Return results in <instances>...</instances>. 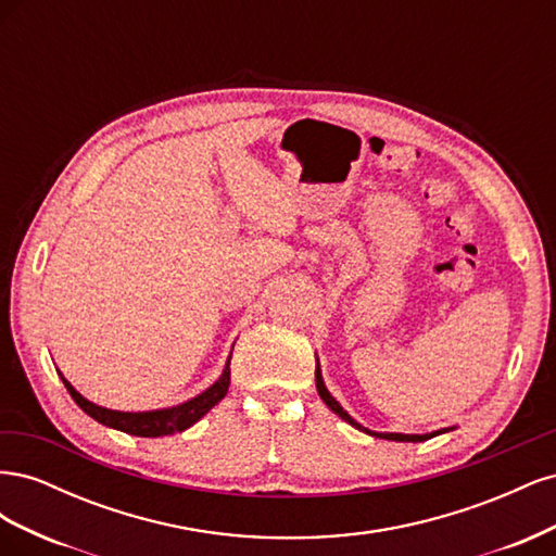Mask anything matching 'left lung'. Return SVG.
Masks as SVG:
<instances>
[{"label": "left lung", "mask_w": 556, "mask_h": 556, "mask_svg": "<svg viewBox=\"0 0 556 556\" xmlns=\"http://www.w3.org/2000/svg\"><path fill=\"white\" fill-rule=\"evenodd\" d=\"M315 387H317V394H319V399H323L327 406H329V410H333L336 415H339L341 419H345L348 425H352L355 429H359V431H364V433H368V435H376V439H387V441H401V443H422V441H427V439H433V435H439V433H445V431H450V429H439V431H431V433H382V431H371V429H366V427H362L357 419H352L350 415H348V410H343V406L339 401H336L331 394H329V390L325 387V380H323V371H319V362L315 359ZM454 429V427H452Z\"/></svg>", "instance_id": "left-lung-1"}]
</instances>
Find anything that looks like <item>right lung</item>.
<instances>
[{"label":"right lung","instance_id":"right-lung-1","mask_svg":"<svg viewBox=\"0 0 556 556\" xmlns=\"http://www.w3.org/2000/svg\"><path fill=\"white\" fill-rule=\"evenodd\" d=\"M231 359V357H229ZM229 359L223 368V376L217 378L208 390L197 394L194 399L178 403V406L172 408H160V410H146V413H123V410H111L102 408L97 403L88 401L83 394L74 390V384L66 380L60 371V378L66 387V392L72 394V399L78 403L80 410H86L92 419H97L99 425H106L111 429L125 431L131 435H141V439H157V435H169L190 429L194 422H199L215 403H220L229 390Z\"/></svg>","mask_w":556,"mask_h":556}]
</instances>
